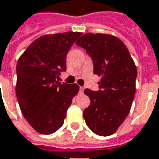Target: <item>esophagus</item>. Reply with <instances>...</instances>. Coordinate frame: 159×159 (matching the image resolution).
<instances>
[{"mask_svg": "<svg viewBox=\"0 0 159 159\" xmlns=\"http://www.w3.org/2000/svg\"><path fill=\"white\" fill-rule=\"evenodd\" d=\"M83 89H83V87H80L79 88V91L81 92V93H83Z\"/></svg>", "mask_w": 159, "mask_h": 159, "instance_id": "esophagus-1", "label": "esophagus"}]
</instances>
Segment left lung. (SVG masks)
<instances>
[{
    "label": "left lung",
    "mask_w": 159,
    "mask_h": 159,
    "mask_svg": "<svg viewBox=\"0 0 159 159\" xmlns=\"http://www.w3.org/2000/svg\"><path fill=\"white\" fill-rule=\"evenodd\" d=\"M90 56L94 74L101 76L99 90L86 89L90 104L83 111L89 128L109 136L128 115L135 95L137 69L125 44L109 34L86 33L76 41Z\"/></svg>",
    "instance_id": "obj_1"
}]
</instances>
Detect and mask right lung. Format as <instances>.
Wrapping results in <instances>:
<instances>
[{
	"label": "right lung",
	"mask_w": 159,
	"mask_h": 159,
	"mask_svg": "<svg viewBox=\"0 0 159 159\" xmlns=\"http://www.w3.org/2000/svg\"><path fill=\"white\" fill-rule=\"evenodd\" d=\"M81 33L44 35L34 40L19 58L16 96L22 114L42 134H52L64 125L79 86L57 81L66 71V56Z\"/></svg>",
	"instance_id": "right-lung-1"
}]
</instances>
